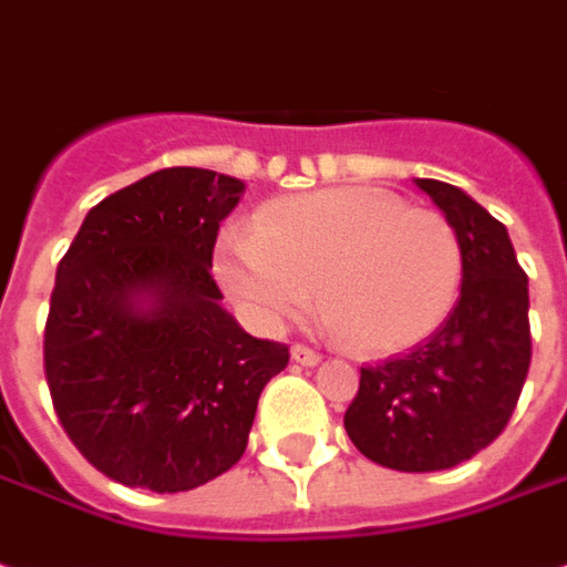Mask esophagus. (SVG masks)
I'll list each match as a JSON object with an SVG mask.
<instances>
[{
  "label": "esophagus",
  "instance_id": "obj_1",
  "mask_svg": "<svg viewBox=\"0 0 567 567\" xmlns=\"http://www.w3.org/2000/svg\"><path fill=\"white\" fill-rule=\"evenodd\" d=\"M291 360L300 365H316L322 357H319L313 348H307V344H295V348H291Z\"/></svg>",
  "mask_w": 567,
  "mask_h": 567
}]
</instances>
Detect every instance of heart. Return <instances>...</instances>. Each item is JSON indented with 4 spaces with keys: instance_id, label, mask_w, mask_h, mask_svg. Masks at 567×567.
<instances>
[{
    "instance_id": "obj_1",
    "label": "heart",
    "mask_w": 567,
    "mask_h": 567,
    "mask_svg": "<svg viewBox=\"0 0 567 567\" xmlns=\"http://www.w3.org/2000/svg\"><path fill=\"white\" fill-rule=\"evenodd\" d=\"M462 245L437 210L375 188H326L267 204L254 233L219 241L217 276L257 326L307 313L316 285L350 344L391 357L444 326L462 285Z\"/></svg>"
}]
</instances>
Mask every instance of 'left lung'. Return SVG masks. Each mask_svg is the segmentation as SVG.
<instances>
[{
	"mask_svg": "<svg viewBox=\"0 0 567 567\" xmlns=\"http://www.w3.org/2000/svg\"><path fill=\"white\" fill-rule=\"evenodd\" d=\"M415 186L460 235V300L413 353L360 369L344 429L384 468L441 472L472 460L509 425L530 365L527 276L506 226L462 188L441 179Z\"/></svg>",
	"mask_w": 567,
	"mask_h": 567,
	"instance_id": "left-lung-1",
	"label": "left lung"
}]
</instances>
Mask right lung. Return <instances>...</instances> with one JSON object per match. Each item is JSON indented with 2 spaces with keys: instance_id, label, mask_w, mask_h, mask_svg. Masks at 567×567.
I'll return each mask as SVG.
<instances>
[{
  "instance_id": "right-lung-1",
  "label": "right lung",
  "mask_w": 567,
  "mask_h": 567,
  "mask_svg": "<svg viewBox=\"0 0 567 567\" xmlns=\"http://www.w3.org/2000/svg\"><path fill=\"white\" fill-rule=\"evenodd\" d=\"M245 183L167 167L92 207L61 257L42 360L58 422L117 484L202 487L241 460L288 348L248 334L210 276Z\"/></svg>"
}]
</instances>
